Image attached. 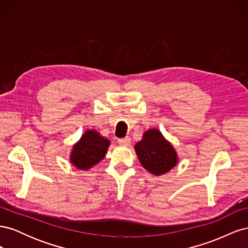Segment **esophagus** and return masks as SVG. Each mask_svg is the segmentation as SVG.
<instances>
[{
  "label": "esophagus",
  "mask_w": 248,
  "mask_h": 248,
  "mask_svg": "<svg viewBox=\"0 0 248 248\" xmlns=\"http://www.w3.org/2000/svg\"><path fill=\"white\" fill-rule=\"evenodd\" d=\"M119 144L120 145H122V146H127V145H129V142H130V138H128V137H126V138H123V139H119Z\"/></svg>",
  "instance_id": "34e87169"
}]
</instances>
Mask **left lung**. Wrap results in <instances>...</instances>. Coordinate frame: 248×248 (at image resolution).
I'll list each match as a JSON object with an SVG mask.
<instances>
[{
  "mask_svg": "<svg viewBox=\"0 0 248 248\" xmlns=\"http://www.w3.org/2000/svg\"><path fill=\"white\" fill-rule=\"evenodd\" d=\"M134 150L141 166L155 176L167 174L178 163L175 148L156 128L145 131Z\"/></svg>",
  "mask_w": 248,
  "mask_h": 248,
  "instance_id": "8db88e82",
  "label": "left lung"
}]
</instances>
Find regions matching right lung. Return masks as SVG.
I'll return each mask as SVG.
<instances>
[{"label":"right lung","mask_w":248,"mask_h":248,"mask_svg":"<svg viewBox=\"0 0 248 248\" xmlns=\"http://www.w3.org/2000/svg\"><path fill=\"white\" fill-rule=\"evenodd\" d=\"M109 145L110 140L103 138L99 132L88 129L73 145L70 162L78 170H88L106 157Z\"/></svg>","instance_id":"right-lung-1"}]
</instances>
